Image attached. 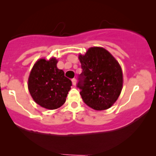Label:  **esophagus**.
Segmentation results:
<instances>
[{"label": "esophagus", "instance_id": "esophagus-1", "mask_svg": "<svg viewBox=\"0 0 156 156\" xmlns=\"http://www.w3.org/2000/svg\"><path fill=\"white\" fill-rule=\"evenodd\" d=\"M72 83H73V86H75V85L76 84V79L73 78V79L72 80Z\"/></svg>", "mask_w": 156, "mask_h": 156}]
</instances>
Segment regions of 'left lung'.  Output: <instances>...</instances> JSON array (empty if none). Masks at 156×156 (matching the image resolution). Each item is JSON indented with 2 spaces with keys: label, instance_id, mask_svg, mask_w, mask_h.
<instances>
[{
  "label": "left lung",
  "instance_id": "1",
  "mask_svg": "<svg viewBox=\"0 0 156 156\" xmlns=\"http://www.w3.org/2000/svg\"><path fill=\"white\" fill-rule=\"evenodd\" d=\"M82 73L77 87L85 104L94 110L109 108L122 88V72L119 62L103 48H90L80 55Z\"/></svg>",
  "mask_w": 156,
  "mask_h": 156
}]
</instances>
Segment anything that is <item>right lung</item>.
<instances>
[{
	"instance_id": "1",
	"label": "right lung",
	"mask_w": 156,
	"mask_h": 156,
	"mask_svg": "<svg viewBox=\"0 0 156 156\" xmlns=\"http://www.w3.org/2000/svg\"><path fill=\"white\" fill-rule=\"evenodd\" d=\"M58 60L41 58L34 64L28 79L29 91L37 104L56 109L66 102L72 81L57 67Z\"/></svg>"
}]
</instances>
